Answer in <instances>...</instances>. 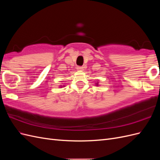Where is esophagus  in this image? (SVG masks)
Instances as JSON below:
<instances>
[{
  "label": "esophagus",
  "instance_id": "34e87169",
  "mask_svg": "<svg viewBox=\"0 0 160 160\" xmlns=\"http://www.w3.org/2000/svg\"><path fill=\"white\" fill-rule=\"evenodd\" d=\"M77 69H78V70H83V67H82V66H78L77 67Z\"/></svg>",
  "mask_w": 160,
  "mask_h": 160
}]
</instances>
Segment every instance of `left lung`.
Returning <instances> with one entry per match:
<instances>
[{
    "label": "left lung",
    "instance_id": "8db88e82",
    "mask_svg": "<svg viewBox=\"0 0 160 160\" xmlns=\"http://www.w3.org/2000/svg\"><path fill=\"white\" fill-rule=\"evenodd\" d=\"M97 84H98V83H97Z\"/></svg>",
    "mask_w": 160,
    "mask_h": 160
}]
</instances>
